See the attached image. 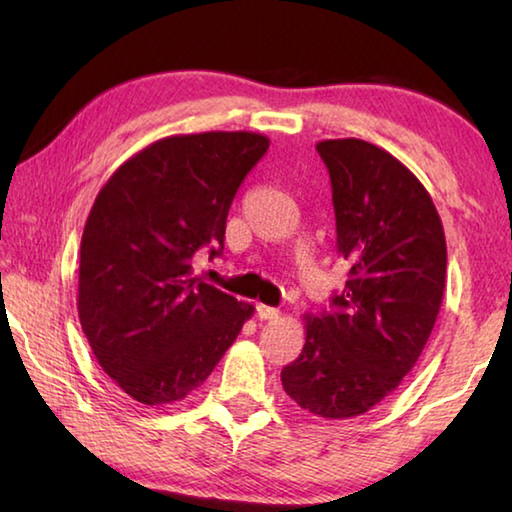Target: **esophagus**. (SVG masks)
Segmentation results:
<instances>
[{
    "mask_svg": "<svg viewBox=\"0 0 512 512\" xmlns=\"http://www.w3.org/2000/svg\"><path fill=\"white\" fill-rule=\"evenodd\" d=\"M277 316H280V309L268 307V305H257V318L259 320H273Z\"/></svg>",
    "mask_w": 512,
    "mask_h": 512,
    "instance_id": "obj_1",
    "label": "esophagus"
}]
</instances>
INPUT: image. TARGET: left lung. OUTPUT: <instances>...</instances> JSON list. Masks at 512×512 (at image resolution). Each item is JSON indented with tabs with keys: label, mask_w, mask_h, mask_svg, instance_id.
<instances>
[{
	"label": "left lung",
	"mask_w": 512,
	"mask_h": 512,
	"mask_svg": "<svg viewBox=\"0 0 512 512\" xmlns=\"http://www.w3.org/2000/svg\"><path fill=\"white\" fill-rule=\"evenodd\" d=\"M316 151L350 273L332 309L305 316V348L282 386L305 411L345 420L391 395L418 361L443 302L447 244L429 192L391 153L357 137Z\"/></svg>",
	"instance_id": "8db88e82"
}]
</instances>
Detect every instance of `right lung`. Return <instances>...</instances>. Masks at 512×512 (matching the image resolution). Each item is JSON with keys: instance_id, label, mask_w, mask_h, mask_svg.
<instances>
[{"instance_id": "add662e5", "label": "right lung", "mask_w": 512, "mask_h": 512, "mask_svg": "<svg viewBox=\"0 0 512 512\" xmlns=\"http://www.w3.org/2000/svg\"><path fill=\"white\" fill-rule=\"evenodd\" d=\"M248 131L171 135L112 173L81 239L79 318L99 366L133 400H185L255 307L194 277L221 255L239 185L268 151Z\"/></svg>"}]
</instances>
